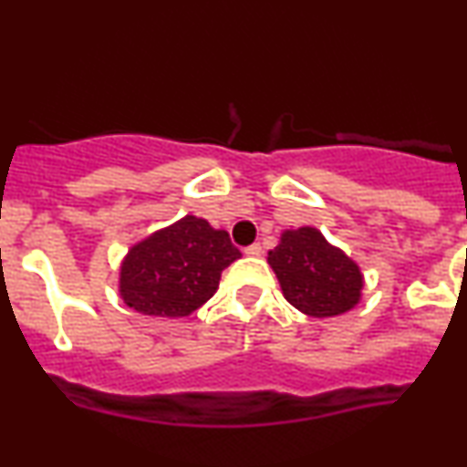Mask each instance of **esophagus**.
I'll list each match as a JSON object with an SVG mask.
<instances>
[{"mask_svg":"<svg viewBox=\"0 0 467 467\" xmlns=\"http://www.w3.org/2000/svg\"><path fill=\"white\" fill-rule=\"evenodd\" d=\"M244 252H245V256H261L264 254V248H261V244H252Z\"/></svg>","mask_w":467,"mask_h":467,"instance_id":"34e87169","label":"esophagus"}]
</instances>
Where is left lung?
Instances as JSON below:
<instances>
[{
  "mask_svg": "<svg viewBox=\"0 0 467 467\" xmlns=\"http://www.w3.org/2000/svg\"><path fill=\"white\" fill-rule=\"evenodd\" d=\"M283 296L303 314L331 318L360 301L362 275L345 252L325 241L316 228L283 233L267 254Z\"/></svg>",
  "mask_w": 467,
  "mask_h": 467,
  "instance_id": "8db88e82",
  "label": "left lung"
}]
</instances>
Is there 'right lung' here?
<instances>
[{"instance_id": "obj_1", "label": "right lung", "mask_w": 467, "mask_h": 467, "mask_svg": "<svg viewBox=\"0 0 467 467\" xmlns=\"http://www.w3.org/2000/svg\"><path fill=\"white\" fill-rule=\"evenodd\" d=\"M239 256L226 230L186 215L133 245L120 267V296L144 316L182 318L217 292L222 272Z\"/></svg>"}]
</instances>
